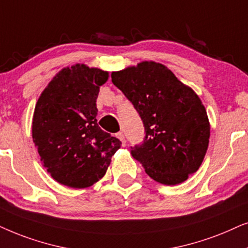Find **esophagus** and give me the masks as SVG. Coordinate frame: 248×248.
<instances>
[{
    "label": "esophagus",
    "instance_id": "esophagus-1",
    "mask_svg": "<svg viewBox=\"0 0 248 248\" xmlns=\"http://www.w3.org/2000/svg\"><path fill=\"white\" fill-rule=\"evenodd\" d=\"M117 137L119 138V140H121L122 146H124V145H126V140H124V133H121V131H119V133L117 134Z\"/></svg>",
    "mask_w": 248,
    "mask_h": 248
}]
</instances>
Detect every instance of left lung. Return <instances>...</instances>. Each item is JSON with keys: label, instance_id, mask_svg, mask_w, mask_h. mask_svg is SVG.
I'll list each match as a JSON object with an SVG mask.
<instances>
[{"label": "left lung", "instance_id": "1", "mask_svg": "<svg viewBox=\"0 0 248 248\" xmlns=\"http://www.w3.org/2000/svg\"><path fill=\"white\" fill-rule=\"evenodd\" d=\"M111 78L144 124V141L131 147V155L157 183L187 180L199 170L209 146L210 122L197 94L154 61L114 71Z\"/></svg>", "mask_w": 248, "mask_h": 248}]
</instances>
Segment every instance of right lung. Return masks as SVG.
I'll use <instances>...</instances> for the list:
<instances>
[{"label": "right lung", "instance_id": "right-lung-1", "mask_svg": "<svg viewBox=\"0 0 248 248\" xmlns=\"http://www.w3.org/2000/svg\"><path fill=\"white\" fill-rule=\"evenodd\" d=\"M108 72L85 64L64 68L36 103L32 140L43 166L58 183L86 188L107 172L121 146L97 124L96 100Z\"/></svg>", "mask_w": 248, "mask_h": 248}]
</instances>
